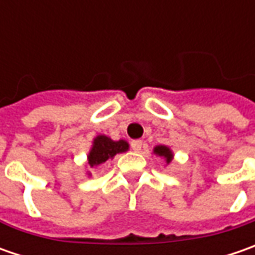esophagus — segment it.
Masks as SVG:
<instances>
[{
	"instance_id": "1",
	"label": "esophagus",
	"mask_w": 255,
	"mask_h": 255,
	"mask_svg": "<svg viewBox=\"0 0 255 255\" xmlns=\"http://www.w3.org/2000/svg\"><path fill=\"white\" fill-rule=\"evenodd\" d=\"M130 144H132V149L134 150V152H139V150H142V146H143L142 140H133Z\"/></svg>"
}]
</instances>
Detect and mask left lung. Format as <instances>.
<instances>
[{
    "instance_id": "8db88e82",
    "label": "left lung",
    "mask_w": 255,
    "mask_h": 255,
    "mask_svg": "<svg viewBox=\"0 0 255 255\" xmlns=\"http://www.w3.org/2000/svg\"><path fill=\"white\" fill-rule=\"evenodd\" d=\"M154 153H156V154H159L160 157H164L167 163L171 162V157H173V154H171L170 149H169V147H166V146H156V147H154Z\"/></svg>"
}]
</instances>
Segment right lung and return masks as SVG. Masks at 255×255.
<instances>
[{
    "mask_svg": "<svg viewBox=\"0 0 255 255\" xmlns=\"http://www.w3.org/2000/svg\"><path fill=\"white\" fill-rule=\"evenodd\" d=\"M128 147H129V144L125 140L113 142L112 139H109L106 136H98L93 140L92 150L88 156L89 164H91V167H93L101 163H105L108 159H113L118 153L126 152Z\"/></svg>",
    "mask_w": 255,
    "mask_h": 255,
    "instance_id": "obj_1",
    "label": "right lung"
}]
</instances>
